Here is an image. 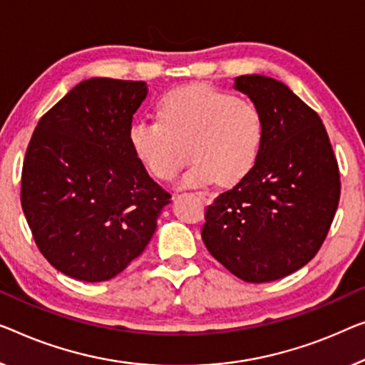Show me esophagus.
Returning <instances> with one entry per match:
<instances>
[{
	"mask_svg": "<svg viewBox=\"0 0 365 365\" xmlns=\"http://www.w3.org/2000/svg\"><path fill=\"white\" fill-rule=\"evenodd\" d=\"M195 193H197V197L203 201V203H210V201L213 200V195L210 192H195Z\"/></svg>",
	"mask_w": 365,
	"mask_h": 365,
	"instance_id": "1",
	"label": "esophagus"
}]
</instances>
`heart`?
<instances>
[{
    "label": "heart",
    "mask_w": 365,
    "mask_h": 365,
    "mask_svg": "<svg viewBox=\"0 0 365 365\" xmlns=\"http://www.w3.org/2000/svg\"><path fill=\"white\" fill-rule=\"evenodd\" d=\"M159 121L135 119L129 144L140 164L159 180H170L188 159L182 187L216 180L232 185L257 164L267 124L257 103L208 83L177 86L157 103Z\"/></svg>",
    "instance_id": "b5f03b06"
}]
</instances>
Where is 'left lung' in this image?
Instances as JSON below:
<instances>
[{
  "mask_svg": "<svg viewBox=\"0 0 365 365\" xmlns=\"http://www.w3.org/2000/svg\"><path fill=\"white\" fill-rule=\"evenodd\" d=\"M235 88L257 103L267 133L257 164L206 208V249L237 279L279 280L322 247L338 210L339 168L322 118L285 83L241 75Z\"/></svg>",
  "mask_w": 365,
  "mask_h": 365,
  "instance_id": "left-lung-1",
  "label": "left lung"
}]
</instances>
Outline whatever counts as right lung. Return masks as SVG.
I'll list each match as a JSON object with an SVG mask.
<instances>
[{"instance_id": "1", "label": "right lung", "mask_w": 365, "mask_h": 365, "mask_svg": "<svg viewBox=\"0 0 365 365\" xmlns=\"http://www.w3.org/2000/svg\"><path fill=\"white\" fill-rule=\"evenodd\" d=\"M145 81L90 78L39 119L21 175V206L52 267L105 282L139 257L170 193L129 144Z\"/></svg>"}]
</instances>
